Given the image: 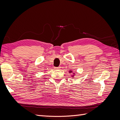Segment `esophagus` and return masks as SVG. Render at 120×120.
I'll use <instances>...</instances> for the list:
<instances>
[{"mask_svg": "<svg viewBox=\"0 0 120 120\" xmlns=\"http://www.w3.org/2000/svg\"><path fill=\"white\" fill-rule=\"evenodd\" d=\"M60 67H54V69H55V70H59V69H60Z\"/></svg>", "mask_w": 120, "mask_h": 120, "instance_id": "esophagus-1", "label": "esophagus"}]
</instances>
